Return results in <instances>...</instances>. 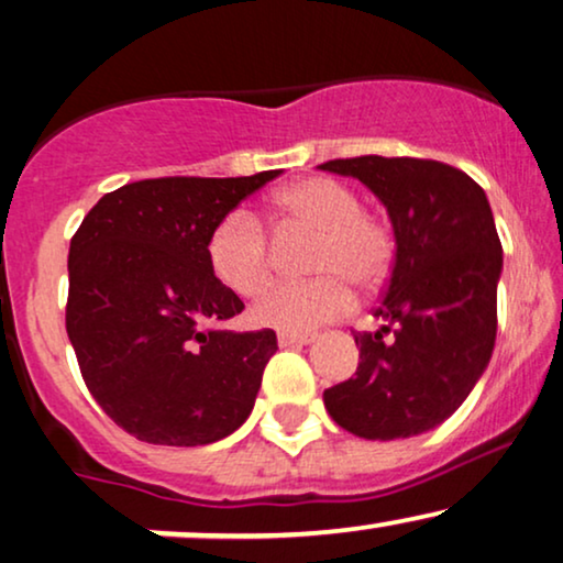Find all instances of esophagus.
Masks as SVG:
<instances>
[{"label":"esophagus","mask_w":563,"mask_h":563,"mask_svg":"<svg viewBox=\"0 0 563 563\" xmlns=\"http://www.w3.org/2000/svg\"><path fill=\"white\" fill-rule=\"evenodd\" d=\"M316 341V333H279V346H305Z\"/></svg>","instance_id":"esophagus-1"}]
</instances>
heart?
Listing matches in <instances>:
<instances>
[{
	"instance_id": "1",
	"label": "heart",
	"mask_w": 563,
	"mask_h": 563,
	"mask_svg": "<svg viewBox=\"0 0 563 563\" xmlns=\"http://www.w3.org/2000/svg\"><path fill=\"white\" fill-rule=\"evenodd\" d=\"M272 219L279 232H312L305 266L312 279L268 287L251 308L253 323L299 333L344 316L352 289H372L393 266V232L383 219L362 211L352 188L333 178H308L274 196ZM207 264L214 279L251 297L272 276L274 247L261 219L232 209L211 230Z\"/></svg>"
}]
</instances>
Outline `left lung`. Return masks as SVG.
Listing matches in <instances>:
<instances>
[{"mask_svg": "<svg viewBox=\"0 0 563 563\" xmlns=\"http://www.w3.org/2000/svg\"><path fill=\"white\" fill-rule=\"evenodd\" d=\"M318 167L362 180L396 235L375 308L388 325L354 333L360 367L323 393L328 413L364 440L429 432L468 398L494 352L501 243L484 188L437 159L364 155Z\"/></svg>", "mask_w": 563, "mask_h": 563, "instance_id": "left-lung-1", "label": "left lung"}]
</instances>
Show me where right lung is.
Wrapping results in <instances>:
<instances>
[{
    "label": "right lung",
    "instance_id": "obj_1",
    "mask_svg": "<svg viewBox=\"0 0 563 563\" xmlns=\"http://www.w3.org/2000/svg\"><path fill=\"white\" fill-rule=\"evenodd\" d=\"M279 173L136 180L71 238L69 341L87 390L136 440L196 448L251 416L276 333L222 328L245 305L211 274L207 240Z\"/></svg>",
    "mask_w": 563,
    "mask_h": 563
}]
</instances>
